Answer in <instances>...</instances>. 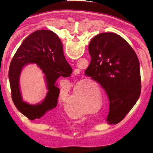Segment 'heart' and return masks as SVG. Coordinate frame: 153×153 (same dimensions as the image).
Instances as JSON below:
<instances>
[{"label": "heart", "instance_id": "heart-1", "mask_svg": "<svg viewBox=\"0 0 153 153\" xmlns=\"http://www.w3.org/2000/svg\"><path fill=\"white\" fill-rule=\"evenodd\" d=\"M76 94H74L73 97H72V99L70 100L69 101H68V102L67 103V105H66V106L68 107V108H69V107L71 106L72 105H74V104H75L74 101H75V100H76Z\"/></svg>", "mask_w": 153, "mask_h": 153}]
</instances>
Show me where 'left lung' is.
Segmentation results:
<instances>
[{"instance_id":"1","label":"left lung","mask_w":153,"mask_h":153,"mask_svg":"<svg viewBox=\"0 0 153 153\" xmlns=\"http://www.w3.org/2000/svg\"><path fill=\"white\" fill-rule=\"evenodd\" d=\"M88 48L91 59L85 74L105 91L110 103L106 120L109 123H118L140 96L141 80L137 56L128 42L114 33L96 35Z\"/></svg>"}]
</instances>
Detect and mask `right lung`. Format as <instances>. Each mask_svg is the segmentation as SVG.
I'll list each match as a JSON object with an SVG mask.
<instances>
[{
	"label": "right lung",
	"instance_id": "right-lung-1",
	"mask_svg": "<svg viewBox=\"0 0 153 153\" xmlns=\"http://www.w3.org/2000/svg\"><path fill=\"white\" fill-rule=\"evenodd\" d=\"M33 63H36L45 74L48 92L41 103L30 105L22 101L19 88V77L24 66ZM71 73L72 69L65 58L62 44L57 35L47 30L32 33L22 42L9 68L12 99L16 107L31 120L41 118L57 105L60 93L56 83L57 79L60 76L69 77Z\"/></svg>",
	"mask_w": 153,
	"mask_h": 153
}]
</instances>
